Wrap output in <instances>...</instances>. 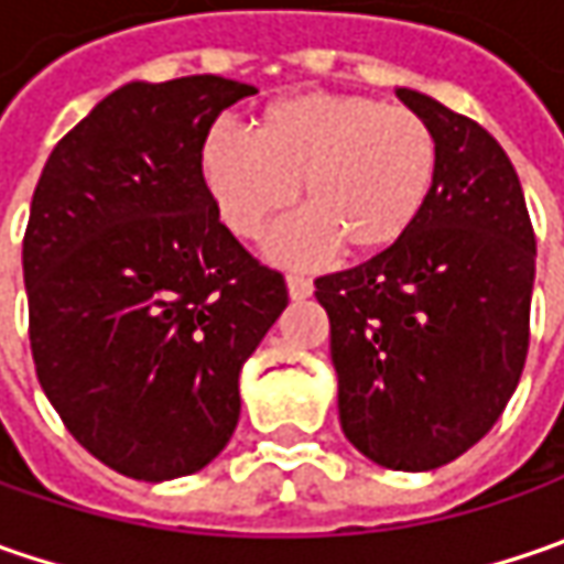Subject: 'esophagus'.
Returning <instances> with one entry per match:
<instances>
[{"label":"esophagus","mask_w":564,"mask_h":564,"mask_svg":"<svg viewBox=\"0 0 564 564\" xmlns=\"http://www.w3.org/2000/svg\"><path fill=\"white\" fill-rule=\"evenodd\" d=\"M285 285H289V297L292 301H304V297H311V292H314V282L304 279V275H289Z\"/></svg>","instance_id":"esophagus-1"}]
</instances>
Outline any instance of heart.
<instances>
[{"label": "heart", "mask_w": 564, "mask_h": 564, "mask_svg": "<svg viewBox=\"0 0 564 564\" xmlns=\"http://www.w3.org/2000/svg\"><path fill=\"white\" fill-rule=\"evenodd\" d=\"M200 175L238 238H257L294 204L307 213L270 238V253L307 263L338 248L367 257L392 248L417 219L436 175L430 124L360 94H297L263 106L253 134L213 124Z\"/></svg>", "instance_id": "b5f03b06"}]
</instances>
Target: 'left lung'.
Masks as SVG:
<instances>
[{
	"instance_id": "left-lung-1",
	"label": "left lung",
	"mask_w": 564,
	"mask_h": 564,
	"mask_svg": "<svg viewBox=\"0 0 564 564\" xmlns=\"http://www.w3.org/2000/svg\"><path fill=\"white\" fill-rule=\"evenodd\" d=\"M436 141L417 219L355 270L316 279L338 421L389 470H436L506 411L531 341L533 241L518 172L487 128L399 87Z\"/></svg>"
}]
</instances>
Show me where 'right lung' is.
Returning <instances> with one entry per match:
<instances>
[{
    "label": "right lung",
    "mask_w": 564,
    "mask_h": 564,
    "mask_svg": "<svg viewBox=\"0 0 564 564\" xmlns=\"http://www.w3.org/2000/svg\"><path fill=\"white\" fill-rule=\"evenodd\" d=\"M250 94L216 75L131 80L55 143L33 191L36 377L77 443L134 480L187 477L226 448L241 367L289 304L200 175L204 134Z\"/></svg>",
    "instance_id": "obj_1"
}]
</instances>
